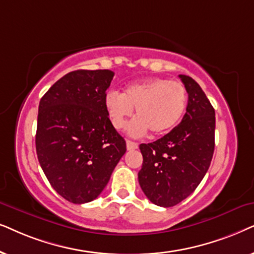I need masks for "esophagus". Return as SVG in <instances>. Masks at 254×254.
<instances>
[{"label":"esophagus","mask_w":254,"mask_h":254,"mask_svg":"<svg viewBox=\"0 0 254 254\" xmlns=\"http://www.w3.org/2000/svg\"><path fill=\"white\" fill-rule=\"evenodd\" d=\"M127 148L129 151L136 150V148H138V144L134 143V141H132V140H127Z\"/></svg>","instance_id":"esophagus-1"}]
</instances>
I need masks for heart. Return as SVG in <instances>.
I'll list each match as a JSON object with an SVG mask.
<instances>
[{"mask_svg": "<svg viewBox=\"0 0 254 254\" xmlns=\"http://www.w3.org/2000/svg\"><path fill=\"white\" fill-rule=\"evenodd\" d=\"M185 84L161 77H151L131 83L122 94L109 90L104 96L108 116L114 127H125L136 108L138 118L129 127L131 136H143L150 129L154 134H165L180 123L187 107Z\"/></svg>", "mask_w": 254, "mask_h": 254, "instance_id": "heart-1", "label": "heart"}]
</instances>
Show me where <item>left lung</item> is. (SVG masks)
Wrapping results in <instances>:
<instances>
[{
	"label": "left lung",
	"mask_w": 254,
	"mask_h": 254,
	"mask_svg": "<svg viewBox=\"0 0 254 254\" xmlns=\"http://www.w3.org/2000/svg\"><path fill=\"white\" fill-rule=\"evenodd\" d=\"M188 93L181 123L160 139L140 144L143 166L138 181L159 207H173L188 197L207 173L215 148V109L200 84L179 75Z\"/></svg>",
	"instance_id": "left-lung-1"
}]
</instances>
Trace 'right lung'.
<instances>
[{"mask_svg":"<svg viewBox=\"0 0 254 254\" xmlns=\"http://www.w3.org/2000/svg\"><path fill=\"white\" fill-rule=\"evenodd\" d=\"M114 74L109 69L69 72L39 102L40 167L54 190L72 203L95 200L127 151L104 106Z\"/></svg>","mask_w":254,"mask_h":254,"instance_id":"add662e5","label":"right lung"}]
</instances>
